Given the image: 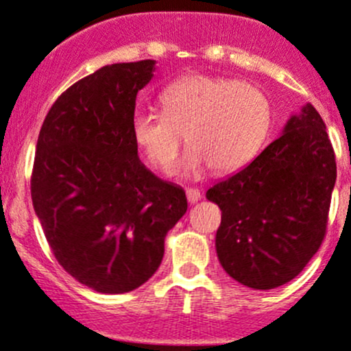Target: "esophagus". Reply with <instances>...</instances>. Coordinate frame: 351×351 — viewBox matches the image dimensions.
Masks as SVG:
<instances>
[{"mask_svg": "<svg viewBox=\"0 0 351 351\" xmlns=\"http://www.w3.org/2000/svg\"><path fill=\"white\" fill-rule=\"evenodd\" d=\"M186 196H187V201H189L191 204L197 203V201L201 199L199 189H194V187H187V189H186Z\"/></svg>", "mask_w": 351, "mask_h": 351, "instance_id": "34e87169", "label": "esophagus"}]
</instances>
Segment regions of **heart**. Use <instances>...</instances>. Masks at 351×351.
Returning a JSON list of instances; mask_svg holds the SVG:
<instances>
[{
    "mask_svg": "<svg viewBox=\"0 0 351 351\" xmlns=\"http://www.w3.org/2000/svg\"><path fill=\"white\" fill-rule=\"evenodd\" d=\"M164 112L140 110L131 121V136L148 164L169 174L186 133L189 150L180 172L199 176L210 167L239 171L261 148L271 109L265 93L251 83L193 75L171 83L160 95Z\"/></svg>",
    "mask_w": 351,
    "mask_h": 351,
    "instance_id": "obj_1",
    "label": "heart"
}]
</instances>
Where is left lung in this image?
<instances>
[{"label": "left lung", "mask_w": 351, "mask_h": 351, "mask_svg": "<svg viewBox=\"0 0 351 351\" xmlns=\"http://www.w3.org/2000/svg\"><path fill=\"white\" fill-rule=\"evenodd\" d=\"M335 182L326 124L305 104L251 164L206 191L221 210L215 247L227 275L254 290L293 280L321 247Z\"/></svg>", "instance_id": "obj_1"}]
</instances>
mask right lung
<instances>
[{
	"label": "right lung",
	"instance_id": "right-lung-1",
	"mask_svg": "<svg viewBox=\"0 0 351 351\" xmlns=\"http://www.w3.org/2000/svg\"><path fill=\"white\" fill-rule=\"evenodd\" d=\"M154 71V59L97 69L61 93L37 140L34 210L59 265L100 293L148 282L187 210L182 187L152 174L131 136Z\"/></svg>",
	"mask_w": 351,
	"mask_h": 351
}]
</instances>
